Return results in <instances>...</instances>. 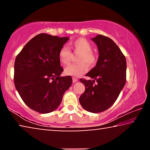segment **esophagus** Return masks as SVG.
I'll return each instance as SVG.
<instances>
[{
  "label": "esophagus",
  "instance_id": "1",
  "mask_svg": "<svg viewBox=\"0 0 150 150\" xmlns=\"http://www.w3.org/2000/svg\"><path fill=\"white\" fill-rule=\"evenodd\" d=\"M78 81V79L77 78H75V77H73V83H76V82H77Z\"/></svg>",
  "mask_w": 150,
  "mask_h": 150
}]
</instances>
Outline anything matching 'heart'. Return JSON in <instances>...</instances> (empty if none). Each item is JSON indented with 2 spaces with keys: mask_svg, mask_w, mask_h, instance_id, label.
Returning <instances> with one entry per match:
<instances>
[{
  "mask_svg": "<svg viewBox=\"0 0 150 150\" xmlns=\"http://www.w3.org/2000/svg\"><path fill=\"white\" fill-rule=\"evenodd\" d=\"M71 48L76 53H79L77 58L78 63L68 66L65 69V73L67 75L79 77L84 74L88 69V64L91 67L96 65L98 56L92 51L93 46L91 43L85 38L76 40L71 45ZM71 53L66 46L61 48L59 52V59L62 64L67 65L71 62Z\"/></svg>",
  "mask_w": 150,
  "mask_h": 150,
  "instance_id": "1",
  "label": "heart"
}]
</instances>
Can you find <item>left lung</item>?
<instances>
[{
    "mask_svg": "<svg viewBox=\"0 0 150 150\" xmlns=\"http://www.w3.org/2000/svg\"><path fill=\"white\" fill-rule=\"evenodd\" d=\"M97 45L98 59L87 75L93 80L80 79L85 91L79 98L83 108L90 112L107 110L115 103L126 80V61L113 40L103 35L92 38Z\"/></svg>",
    "mask_w": 150,
    "mask_h": 150,
    "instance_id": "left-lung-1",
    "label": "left lung"
}]
</instances>
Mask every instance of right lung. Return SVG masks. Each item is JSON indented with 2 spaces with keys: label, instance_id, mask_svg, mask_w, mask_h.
I'll list each match as a JSON object with an SVG mask.
<instances>
[{
  "label": "right lung",
  "instance_id": "obj_1",
  "mask_svg": "<svg viewBox=\"0 0 150 150\" xmlns=\"http://www.w3.org/2000/svg\"><path fill=\"white\" fill-rule=\"evenodd\" d=\"M69 38L35 35L25 45L14 63L15 87L24 103L40 113H50L62 103L72 84L71 76L61 77L59 52Z\"/></svg>",
  "mask_w": 150,
  "mask_h": 150
}]
</instances>
